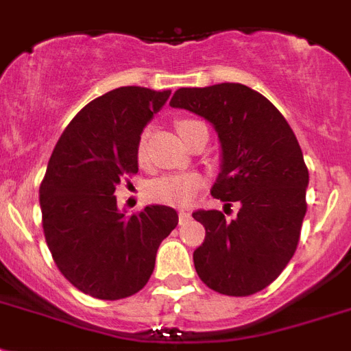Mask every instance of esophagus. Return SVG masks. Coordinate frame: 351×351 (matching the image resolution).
<instances>
[{"instance_id":"1","label":"esophagus","mask_w":351,"mask_h":351,"mask_svg":"<svg viewBox=\"0 0 351 351\" xmlns=\"http://www.w3.org/2000/svg\"><path fill=\"white\" fill-rule=\"evenodd\" d=\"M189 219H191V213H189V211H186V209H180V211H178V222H180V224H186Z\"/></svg>"}]
</instances>
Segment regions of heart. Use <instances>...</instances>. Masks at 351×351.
I'll list each match as a JSON object with an SVG mask.
<instances>
[{
  "label": "heart",
  "mask_w": 351,
  "mask_h": 351,
  "mask_svg": "<svg viewBox=\"0 0 351 351\" xmlns=\"http://www.w3.org/2000/svg\"><path fill=\"white\" fill-rule=\"evenodd\" d=\"M197 120H178L176 121V131L180 134L189 123ZM143 145L145 140L143 136L138 142V158H143ZM202 186V182L197 175L191 173H182V175H167L154 180L149 186V197L151 200L158 204H167V206H186L195 198L197 191Z\"/></svg>",
  "instance_id": "b5f03b06"
}]
</instances>
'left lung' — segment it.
Returning a JSON list of instances; mask_svg holds the SVG:
<instances>
[{
  "label": "left lung",
  "mask_w": 351,
  "mask_h": 351,
  "mask_svg": "<svg viewBox=\"0 0 351 351\" xmlns=\"http://www.w3.org/2000/svg\"><path fill=\"white\" fill-rule=\"evenodd\" d=\"M169 106L213 123L222 167L211 195L240 204L233 220L217 209L193 213L206 228L193 253L198 277L222 295L256 293L291 261L308 208L310 176L295 132L266 96L242 84L182 87Z\"/></svg>",
  "instance_id": "1"
}]
</instances>
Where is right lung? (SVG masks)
<instances>
[{"instance_id": "1", "label": "right lung", "mask_w": 351, "mask_h": 351, "mask_svg": "<svg viewBox=\"0 0 351 351\" xmlns=\"http://www.w3.org/2000/svg\"><path fill=\"white\" fill-rule=\"evenodd\" d=\"M169 95L145 87L109 90L71 120L47 165L40 186L47 245L63 277L95 299L138 293L158 245L178 224L167 206L125 217L114 197L118 184L138 173L140 134Z\"/></svg>"}]
</instances>
